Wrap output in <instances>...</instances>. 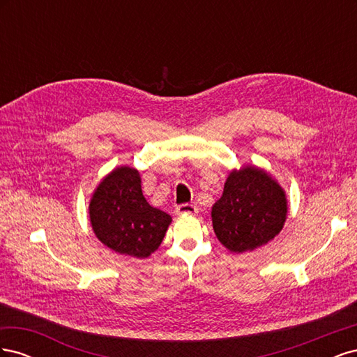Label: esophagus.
Listing matches in <instances>:
<instances>
[{"mask_svg":"<svg viewBox=\"0 0 357 357\" xmlns=\"http://www.w3.org/2000/svg\"><path fill=\"white\" fill-rule=\"evenodd\" d=\"M176 213L177 214H195V213H198V207L193 204H181V205H177Z\"/></svg>","mask_w":357,"mask_h":357,"instance_id":"34e87169","label":"esophagus"}]
</instances>
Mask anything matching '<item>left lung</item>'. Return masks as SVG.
Returning <instances> with one entry per match:
<instances>
[{
	"mask_svg": "<svg viewBox=\"0 0 357 357\" xmlns=\"http://www.w3.org/2000/svg\"><path fill=\"white\" fill-rule=\"evenodd\" d=\"M286 215L283 188L257 167L231 171L223 195L211 208L214 234L234 253L253 252L274 240L283 229Z\"/></svg>",
	"mask_w": 357,
	"mask_h": 357,
	"instance_id": "left-lung-1",
	"label": "left lung"
}]
</instances>
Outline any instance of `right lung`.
Segmentation results:
<instances>
[{
    "label": "right lung",
    "mask_w": 357,
    "mask_h": 357,
    "mask_svg": "<svg viewBox=\"0 0 357 357\" xmlns=\"http://www.w3.org/2000/svg\"><path fill=\"white\" fill-rule=\"evenodd\" d=\"M92 229L104 245L125 256L144 259L164 240L171 215L150 205L135 168L119 167L95 189L89 204Z\"/></svg>",
    "instance_id": "right-lung-1"
}]
</instances>
